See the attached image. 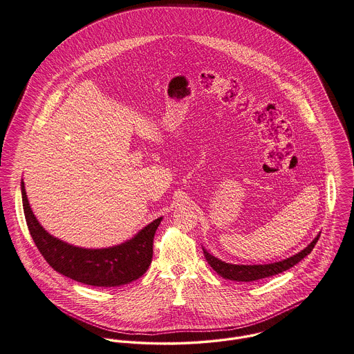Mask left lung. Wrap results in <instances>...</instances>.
<instances>
[{"instance_id": "left-lung-1", "label": "left lung", "mask_w": 354, "mask_h": 354, "mask_svg": "<svg viewBox=\"0 0 354 354\" xmlns=\"http://www.w3.org/2000/svg\"><path fill=\"white\" fill-rule=\"evenodd\" d=\"M321 236V232L315 236V239L301 252H299L297 254L292 256L290 258H286L283 261L279 262H273V263H263V265H235V263H228L225 262L219 258L209 254L204 248V257L207 259V262L211 265V268L221 274L223 279L227 280H232V281H256V280H261L265 277H270L274 274H279L281 272H286L290 269L292 266H295L297 262H300L306 256H308L314 246L317 245L318 239Z\"/></svg>"}]
</instances>
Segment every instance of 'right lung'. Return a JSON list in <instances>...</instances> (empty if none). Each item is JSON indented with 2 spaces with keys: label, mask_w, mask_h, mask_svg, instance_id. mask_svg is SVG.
Masks as SVG:
<instances>
[{
  "label": "right lung",
  "mask_w": 354,
  "mask_h": 354,
  "mask_svg": "<svg viewBox=\"0 0 354 354\" xmlns=\"http://www.w3.org/2000/svg\"><path fill=\"white\" fill-rule=\"evenodd\" d=\"M23 208L28 230L40 254L58 273L93 287H119L143 276L153 258L154 234L162 218L143 227L124 243L85 249L64 242L48 234L33 215L24 181L21 180Z\"/></svg>",
  "instance_id": "add662e5"
}]
</instances>
